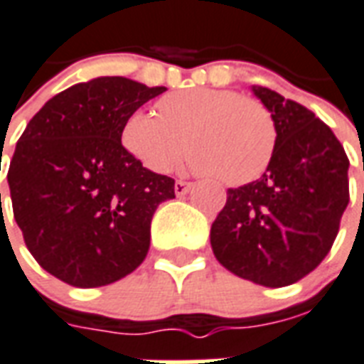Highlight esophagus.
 Instances as JSON below:
<instances>
[{
  "instance_id": "obj_1",
  "label": "esophagus",
  "mask_w": 364,
  "mask_h": 364,
  "mask_svg": "<svg viewBox=\"0 0 364 364\" xmlns=\"http://www.w3.org/2000/svg\"><path fill=\"white\" fill-rule=\"evenodd\" d=\"M191 187H193V185H191V183H187V181H175V195L177 196H183V195H187V193H189L191 191Z\"/></svg>"
}]
</instances>
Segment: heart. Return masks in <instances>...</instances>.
<instances>
[{
  "label": "heart",
  "mask_w": 364,
  "mask_h": 364,
  "mask_svg": "<svg viewBox=\"0 0 364 364\" xmlns=\"http://www.w3.org/2000/svg\"><path fill=\"white\" fill-rule=\"evenodd\" d=\"M158 107L160 115L134 109L121 127L123 148L148 171L168 173L187 144L191 168L239 187L258 179L276 154L272 112L235 90L185 88L164 96Z\"/></svg>",
  "instance_id": "obj_1"
}]
</instances>
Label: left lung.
Masks as SVG:
<instances>
[{"label":"left lung","instance_id":"1","mask_svg":"<svg viewBox=\"0 0 364 364\" xmlns=\"http://www.w3.org/2000/svg\"><path fill=\"white\" fill-rule=\"evenodd\" d=\"M250 90L274 115L278 146L260 179L228 189L210 245L239 278L284 287L305 278L332 249L349 203V160L311 109L264 86Z\"/></svg>","mask_w":364,"mask_h":364}]
</instances>
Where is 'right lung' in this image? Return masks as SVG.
I'll list each match as a JSON object with an SVG mask.
<instances>
[{
  "label": "right lung",
  "instance_id": "right-lung-1",
  "mask_svg": "<svg viewBox=\"0 0 364 364\" xmlns=\"http://www.w3.org/2000/svg\"><path fill=\"white\" fill-rule=\"evenodd\" d=\"M161 92L125 77L79 82L48 100L21 134L7 171L13 214L32 257L61 282L114 284L146 258L150 222L175 198V181L142 168L121 127Z\"/></svg>",
  "mask_w": 364,
  "mask_h": 364
}]
</instances>
